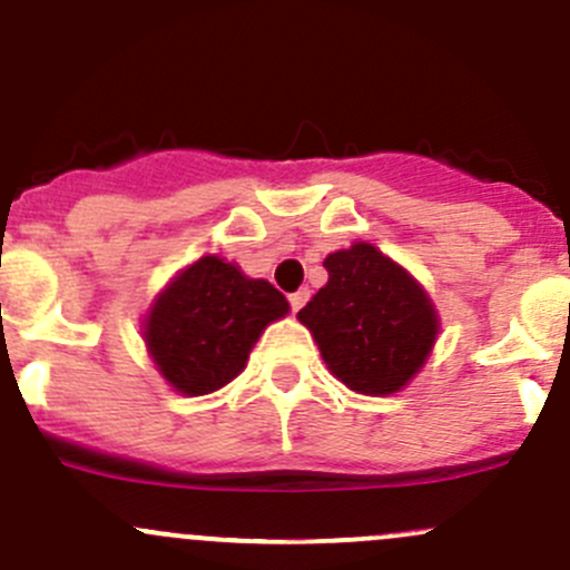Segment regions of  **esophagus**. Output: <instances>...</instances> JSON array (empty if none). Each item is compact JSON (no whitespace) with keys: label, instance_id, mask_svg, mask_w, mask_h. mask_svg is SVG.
I'll list each match as a JSON object with an SVG mask.
<instances>
[{"label":"esophagus","instance_id":"1","mask_svg":"<svg viewBox=\"0 0 570 570\" xmlns=\"http://www.w3.org/2000/svg\"><path fill=\"white\" fill-rule=\"evenodd\" d=\"M308 297H312V292H308V289H297V292H292V295H289V306H292V312H301V308L303 306H306V303H308Z\"/></svg>","mask_w":570,"mask_h":570}]
</instances>
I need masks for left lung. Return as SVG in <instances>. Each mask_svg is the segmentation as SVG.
I'll return each instance as SVG.
<instances>
[{
    "instance_id": "obj_1",
    "label": "left lung",
    "mask_w": 570,
    "mask_h": 570,
    "mask_svg": "<svg viewBox=\"0 0 570 570\" xmlns=\"http://www.w3.org/2000/svg\"><path fill=\"white\" fill-rule=\"evenodd\" d=\"M327 284L297 312L350 392L396 394L422 372L441 320L424 286L370 243L327 253Z\"/></svg>"
}]
</instances>
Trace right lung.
<instances>
[{
  "label": "right lung",
  "mask_w": 570,
  "mask_h": 570,
  "mask_svg": "<svg viewBox=\"0 0 570 570\" xmlns=\"http://www.w3.org/2000/svg\"><path fill=\"white\" fill-rule=\"evenodd\" d=\"M289 303L269 281L206 253L178 269L142 320V342L174 392L204 396L245 370L253 344Z\"/></svg>",
  "instance_id": "obj_1"
}]
</instances>
